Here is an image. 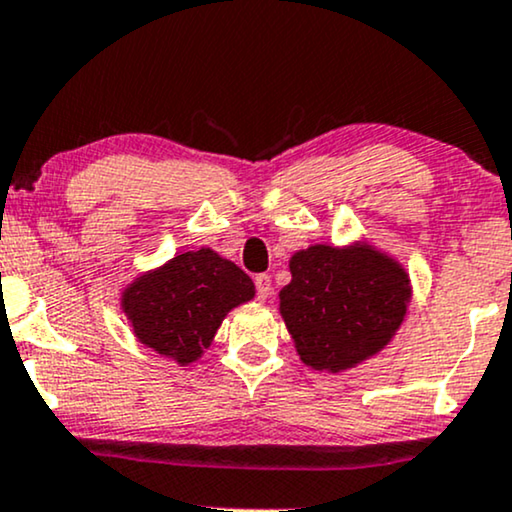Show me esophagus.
I'll use <instances>...</instances> for the list:
<instances>
[{"label": "esophagus", "instance_id": "obj_1", "mask_svg": "<svg viewBox=\"0 0 512 512\" xmlns=\"http://www.w3.org/2000/svg\"><path fill=\"white\" fill-rule=\"evenodd\" d=\"M254 285H256V296H258V299L266 301L268 294H270V287H273L270 277L268 275H256L254 277Z\"/></svg>", "mask_w": 512, "mask_h": 512}]
</instances>
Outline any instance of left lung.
<instances>
[{
	"label": "left lung",
	"instance_id": "8db88e82",
	"mask_svg": "<svg viewBox=\"0 0 512 512\" xmlns=\"http://www.w3.org/2000/svg\"><path fill=\"white\" fill-rule=\"evenodd\" d=\"M292 282L280 313L301 361L342 372L389 344L406 315L408 275L368 244L337 249L315 244L289 261Z\"/></svg>",
	"mask_w": 512,
	"mask_h": 512
}]
</instances>
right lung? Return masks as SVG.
I'll use <instances>...</instances> for the list:
<instances>
[{
    "label": "right lung",
    "instance_id": "1",
    "mask_svg": "<svg viewBox=\"0 0 512 512\" xmlns=\"http://www.w3.org/2000/svg\"><path fill=\"white\" fill-rule=\"evenodd\" d=\"M254 292L251 277L216 251H185L137 277L123 292V311L142 344L187 365L211 346L227 311Z\"/></svg>",
    "mask_w": 512,
    "mask_h": 512
}]
</instances>
